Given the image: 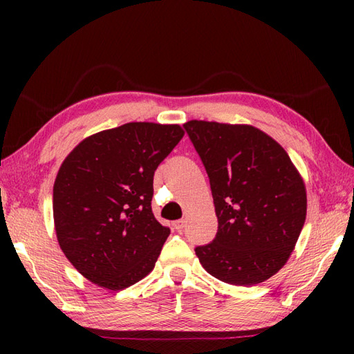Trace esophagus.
<instances>
[{"label": "esophagus", "mask_w": 354, "mask_h": 354, "mask_svg": "<svg viewBox=\"0 0 354 354\" xmlns=\"http://www.w3.org/2000/svg\"><path fill=\"white\" fill-rule=\"evenodd\" d=\"M184 227H185V222L183 219L173 222V230H176L178 232H181L184 230Z\"/></svg>", "instance_id": "esophagus-1"}]
</instances>
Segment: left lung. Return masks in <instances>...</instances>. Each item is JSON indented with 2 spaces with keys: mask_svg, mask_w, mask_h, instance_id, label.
<instances>
[{
  "mask_svg": "<svg viewBox=\"0 0 354 354\" xmlns=\"http://www.w3.org/2000/svg\"><path fill=\"white\" fill-rule=\"evenodd\" d=\"M212 187L217 232L196 246L201 265L217 280L254 286L290 257L307 212L303 178L289 155L248 124L192 120L184 124Z\"/></svg>",
  "mask_w": 354,
  "mask_h": 354,
  "instance_id": "left-lung-1",
  "label": "left lung"
}]
</instances>
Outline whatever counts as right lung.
<instances>
[{
  "label": "right lung",
  "instance_id": "1",
  "mask_svg": "<svg viewBox=\"0 0 354 354\" xmlns=\"http://www.w3.org/2000/svg\"><path fill=\"white\" fill-rule=\"evenodd\" d=\"M183 137L179 124L126 123L64 160L53 187L57 242L91 283L122 290L155 268L170 230L152 213L153 175Z\"/></svg>",
  "mask_w": 354,
  "mask_h": 354
}]
</instances>
